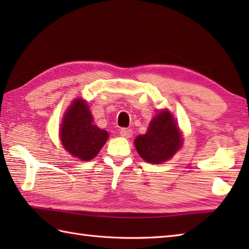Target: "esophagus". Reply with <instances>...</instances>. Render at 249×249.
<instances>
[{
    "mask_svg": "<svg viewBox=\"0 0 249 249\" xmlns=\"http://www.w3.org/2000/svg\"><path fill=\"white\" fill-rule=\"evenodd\" d=\"M120 134L122 137H124V138H130L131 135H133V130L130 128H122L120 130Z\"/></svg>",
    "mask_w": 249,
    "mask_h": 249,
    "instance_id": "34e87169",
    "label": "esophagus"
}]
</instances>
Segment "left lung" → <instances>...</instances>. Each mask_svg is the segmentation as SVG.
Masks as SVG:
<instances>
[{
	"label": "left lung",
	"instance_id": "8db88e82",
	"mask_svg": "<svg viewBox=\"0 0 249 249\" xmlns=\"http://www.w3.org/2000/svg\"><path fill=\"white\" fill-rule=\"evenodd\" d=\"M181 145L182 138L178 128L167 110L161 111L151 121L146 134L135 139L139 155L152 163L170 160Z\"/></svg>",
	"mask_w": 249,
	"mask_h": 249
}]
</instances>
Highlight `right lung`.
<instances>
[{
  "mask_svg": "<svg viewBox=\"0 0 249 249\" xmlns=\"http://www.w3.org/2000/svg\"><path fill=\"white\" fill-rule=\"evenodd\" d=\"M60 136L64 149L86 161L96 156L108 139L107 131L93 124L91 111L82 99L72 102L64 115Z\"/></svg>",
  "mask_w": 249,
  "mask_h": 249,
  "instance_id": "right-lung-1",
  "label": "right lung"
}]
</instances>
